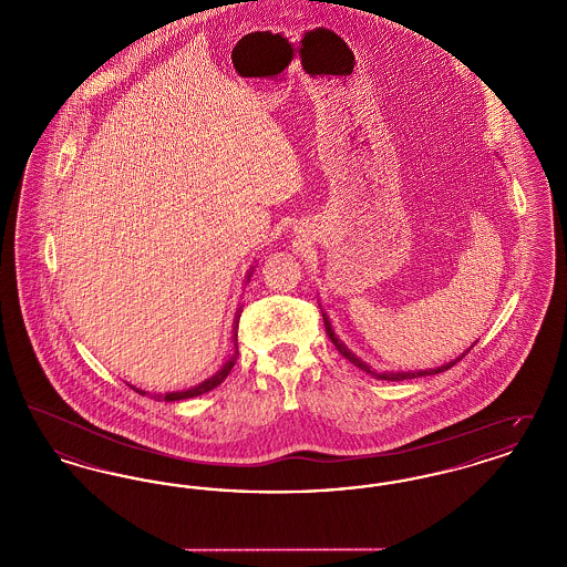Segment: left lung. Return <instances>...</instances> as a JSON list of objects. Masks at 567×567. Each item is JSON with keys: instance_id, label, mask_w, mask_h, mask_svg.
<instances>
[{"instance_id": "8db88e82", "label": "left lung", "mask_w": 567, "mask_h": 567, "mask_svg": "<svg viewBox=\"0 0 567 567\" xmlns=\"http://www.w3.org/2000/svg\"><path fill=\"white\" fill-rule=\"evenodd\" d=\"M323 321H324V331H327V336H329V340L333 342V347L338 349V352L342 354V357H347L351 363H354L357 368H361L363 372H368V374H372V377L378 378V380H408V378H419V377H432V374H440V372H444V370H449V368H453L457 361H461V357H465L467 352H470V349L476 344H472L467 351L463 352L461 357H457L455 361H449L446 365H440V368H435V370H421V372H382V374H378V372H374L368 363H363L354 352L349 351L340 340H338V336L333 333V329H331V323H329V317L324 315L323 312Z\"/></svg>"}]
</instances>
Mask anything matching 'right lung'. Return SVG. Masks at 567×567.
<instances>
[{
	"label": "right lung",
	"mask_w": 567,
	"mask_h": 567,
	"mask_svg": "<svg viewBox=\"0 0 567 567\" xmlns=\"http://www.w3.org/2000/svg\"><path fill=\"white\" fill-rule=\"evenodd\" d=\"M248 278H250V274H248ZM240 315H243V308H238V312H236V321H234V342L238 344V323H240ZM238 349V347H236ZM236 354H238V351L234 352L231 354V359L216 372V374H213V377L208 378V380H204V382H199V384H195V386H190V389H187V391H174V393H165V395H162V393H155V395H151L153 400H157V402H162V400H165V402H178V400H187V398H197V395H204V393H208V391H213V389H216L225 378H227V374L231 372V368H234V363H236ZM134 389L135 393H140V395H148L146 391H142V389H135V386H132Z\"/></svg>",
	"instance_id": "obj_1"
}]
</instances>
